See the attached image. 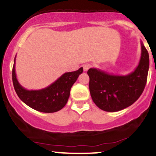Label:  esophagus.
Segmentation results:
<instances>
[{"label":"esophagus","mask_w":156,"mask_h":156,"mask_svg":"<svg viewBox=\"0 0 156 156\" xmlns=\"http://www.w3.org/2000/svg\"><path fill=\"white\" fill-rule=\"evenodd\" d=\"M83 70H84V71H87V70L91 67V65L89 64H83Z\"/></svg>","instance_id":"obj_1"}]
</instances>
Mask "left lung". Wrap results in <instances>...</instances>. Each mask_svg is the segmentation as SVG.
<instances>
[{"instance_id":"1","label":"left lung","mask_w":156,"mask_h":156,"mask_svg":"<svg viewBox=\"0 0 156 156\" xmlns=\"http://www.w3.org/2000/svg\"><path fill=\"white\" fill-rule=\"evenodd\" d=\"M149 67L147 50L141 41V57L134 71L127 75H114L90 68L89 91L95 105L108 112L123 110L133 104L144 90Z\"/></svg>"}]
</instances>
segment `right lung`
<instances>
[{"mask_svg":"<svg viewBox=\"0 0 156 156\" xmlns=\"http://www.w3.org/2000/svg\"><path fill=\"white\" fill-rule=\"evenodd\" d=\"M15 61L12 71L13 86L19 98L32 108L44 113H53L62 109L70 97V89L83 71V67L73 72L65 73L56 81L44 89L28 90L18 82L15 70Z\"/></svg>","mask_w":156,"mask_h":156,"instance_id":"add662e5","label":"right lung"}]
</instances>
